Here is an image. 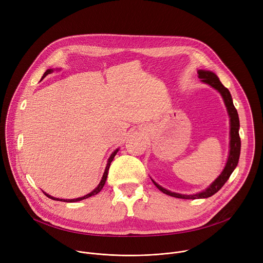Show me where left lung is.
Instances as JSON below:
<instances>
[{"label": "left lung", "mask_w": 263, "mask_h": 263, "mask_svg": "<svg viewBox=\"0 0 263 263\" xmlns=\"http://www.w3.org/2000/svg\"><path fill=\"white\" fill-rule=\"evenodd\" d=\"M199 73V78L202 79V81L204 83L209 84L210 86H212L213 88H215L216 90L219 91V93L221 95L224 104H226L228 114L230 117V153H229V158L227 161L226 166H224L223 171L221 172V174L219 175V177L208 187V189L200 194L194 195V196H185V195H180V194H176V193H171L170 191H166L163 187H161L160 185H158L156 182H154V184L156 185L157 189L159 191H161L163 194L172 196L174 198H179V199H202V198H209L211 196H213L214 194H216L221 187L223 186V184L228 181V179L230 178L231 174L233 173L234 168L236 167L237 163H238V159H239V155H240V137H239V119H238V114L237 110L233 105V101H232V97L230 91L228 90V88L224 87L221 82L219 81V79L217 78L216 74L212 71L209 70H202L200 69L198 71Z\"/></svg>", "instance_id": "8db88e82"}]
</instances>
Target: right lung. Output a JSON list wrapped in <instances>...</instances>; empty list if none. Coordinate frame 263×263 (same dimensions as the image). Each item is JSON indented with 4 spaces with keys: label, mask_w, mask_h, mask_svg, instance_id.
Wrapping results in <instances>:
<instances>
[{
    "label": "right lung",
    "mask_w": 263,
    "mask_h": 263,
    "mask_svg": "<svg viewBox=\"0 0 263 263\" xmlns=\"http://www.w3.org/2000/svg\"><path fill=\"white\" fill-rule=\"evenodd\" d=\"M53 71V69H48L45 73H44V77H46L48 73H51ZM118 151L119 149H116V151L111 154V156L109 157V159H108V163H107V166H106V168H105V172H104V175H103V178H102V180H101V182H100V184L96 187V189L90 193V194H88V195H86V196H84V197H81V198H78V199H71V200H63V199H57V198H53V197H51V196H49L48 194H46L45 193V195L48 197V198H50V199H52V200H55V201H61V202H66V203H73V202H78V201H81V200H84V199H87V198H89V197H91V196H95V195H97V194H99L100 192H101V190L103 189V186H104V184H105V182H106V179H107V175H108V171H109V167H110V163H111V161L114 160V158H115V156H116V154L118 153Z\"/></svg>",
    "instance_id": "right-lung-1"
}]
</instances>
